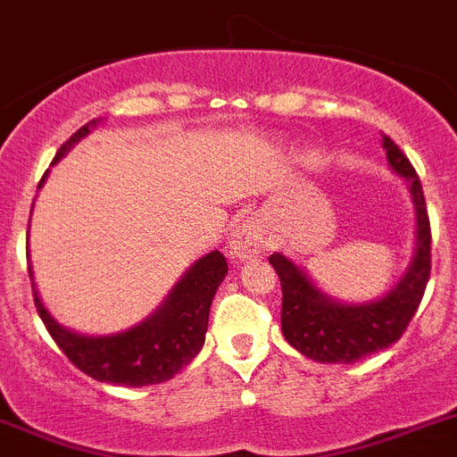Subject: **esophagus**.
Returning <instances> with one entry per match:
<instances>
[{
    "label": "esophagus",
    "instance_id": "1",
    "mask_svg": "<svg viewBox=\"0 0 457 457\" xmlns=\"http://www.w3.org/2000/svg\"><path fill=\"white\" fill-rule=\"evenodd\" d=\"M267 248L264 244V237L260 235L258 228H253L248 222H244L239 229H237L235 239H232V253H235L237 258H253V255H258Z\"/></svg>",
    "mask_w": 457,
    "mask_h": 457
}]
</instances>
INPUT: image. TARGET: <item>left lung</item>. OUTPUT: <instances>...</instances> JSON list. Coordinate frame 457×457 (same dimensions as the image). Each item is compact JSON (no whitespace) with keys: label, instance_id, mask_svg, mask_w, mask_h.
Returning <instances> with one entry per match:
<instances>
[{"label":"left lung","instance_id":"left-lung-1","mask_svg":"<svg viewBox=\"0 0 457 457\" xmlns=\"http://www.w3.org/2000/svg\"><path fill=\"white\" fill-rule=\"evenodd\" d=\"M383 148L393 170L411 183L416 204L418 237L416 258L402 281L386 297L371 304H337L281 253L270 255L271 267L281 278V329L290 346L318 362L353 365L371 353L388 348L404 335L430 281L432 232L420 179L409 157L390 137H383Z\"/></svg>","mask_w":457,"mask_h":457}]
</instances>
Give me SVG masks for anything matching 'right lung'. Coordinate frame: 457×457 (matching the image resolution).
Returning <instances> with one entry per match:
<instances>
[{
    "mask_svg": "<svg viewBox=\"0 0 457 457\" xmlns=\"http://www.w3.org/2000/svg\"><path fill=\"white\" fill-rule=\"evenodd\" d=\"M95 120L74 132L57 151V162L79 139H83ZM46 179V174H44ZM41 179V183H44ZM39 183V186H41ZM29 270V267H27ZM228 274V260L220 251L209 253L171 290L170 300L160 306L137 328L111 337H83L60 328L41 304L34 290V306L69 362L95 381L116 383V386H153L171 378L190 365L204 346L209 328V309L218 286ZM32 276V270H29Z\"/></svg>",
    "mask_w": 457,
    "mask_h": 457,
    "instance_id": "1",
    "label": "right lung"
}]
</instances>
